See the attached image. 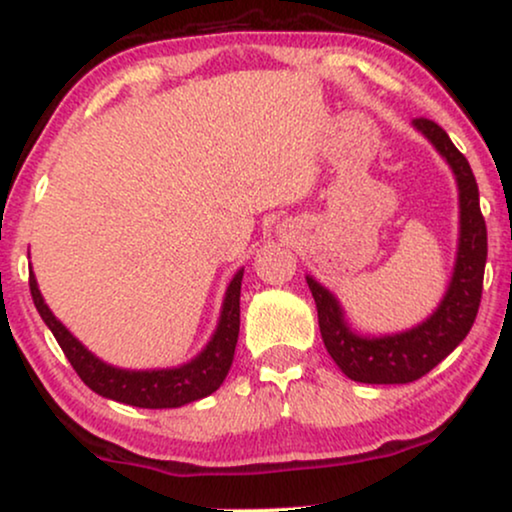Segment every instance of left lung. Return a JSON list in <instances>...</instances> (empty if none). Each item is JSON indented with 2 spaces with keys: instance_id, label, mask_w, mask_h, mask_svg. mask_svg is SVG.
<instances>
[{
  "instance_id": "8db88e82",
  "label": "left lung",
  "mask_w": 512,
  "mask_h": 512,
  "mask_svg": "<svg viewBox=\"0 0 512 512\" xmlns=\"http://www.w3.org/2000/svg\"><path fill=\"white\" fill-rule=\"evenodd\" d=\"M414 129L426 136L444 157L459 188L456 263L449 287L433 315L400 334L362 336L345 320L338 298L315 277L305 275L317 305V320L327 353L338 369L357 383L388 386V383H411L426 376L468 336L480 308L484 263H487V225L480 211V190L473 169L442 126L421 117L414 119Z\"/></svg>"
}]
</instances>
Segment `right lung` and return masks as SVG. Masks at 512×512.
Returning a JSON list of instances; mask_svg holds the SVG:
<instances>
[{
    "label": "right lung",
    "instance_id": "right-lung-1",
    "mask_svg": "<svg viewBox=\"0 0 512 512\" xmlns=\"http://www.w3.org/2000/svg\"><path fill=\"white\" fill-rule=\"evenodd\" d=\"M244 268L235 272L228 289H225L221 317H218L214 336L204 345V350L190 362L171 369H119L103 362L89 348H84L75 336L65 329L61 320L51 313L44 303L42 291L37 287L35 275L30 272V294L37 313L42 315L46 327L56 336L58 345L68 357L77 376L94 393L108 400L131 404L141 409H176L183 404L202 400L221 388L228 376L232 357H235L237 336H240V289Z\"/></svg>",
    "mask_w": 512,
    "mask_h": 512
}]
</instances>
